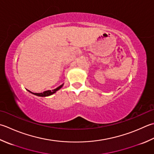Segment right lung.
<instances>
[{
  "label": "right lung",
  "instance_id": "add662e5",
  "mask_svg": "<svg viewBox=\"0 0 154 154\" xmlns=\"http://www.w3.org/2000/svg\"><path fill=\"white\" fill-rule=\"evenodd\" d=\"M63 86V84H62L61 85H60L59 87H57L56 89L52 90V91H51V90H47V91H45L43 93H32L31 91H30L29 90H28V91H29L30 93H32V94H34L35 95H37V96H39V97H47V96H49V95H51L54 94V93H56L57 91H58V90H59L61 88V87Z\"/></svg>",
  "mask_w": 154,
  "mask_h": 154
}]
</instances>
